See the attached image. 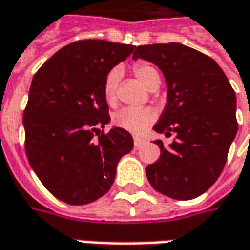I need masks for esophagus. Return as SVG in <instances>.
I'll list each match as a JSON object with an SVG mask.
<instances>
[{"instance_id": "34e87169", "label": "esophagus", "mask_w": 250, "mask_h": 250, "mask_svg": "<svg viewBox=\"0 0 250 250\" xmlns=\"http://www.w3.org/2000/svg\"><path fill=\"white\" fill-rule=\"evenodd\" d=\"M143 143H144V140H143V138H140V137H134V146H136V148H138V146H141V144H143Z\"/></svg>"}]
</instances>
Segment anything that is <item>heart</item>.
<instances>
[{
	"instance_id": "heart-1",
	"label": "heart",
	"mask_w": 250,
	"mask_h": 250,
	"mask_svg": "<svg viewBox=\"0 0 250 250\" xmlns=\"http://www.w3.org/2000/svg\"><path fill=\"white\" fill-rule=\"evenodd\" d=\"M134 74H136L137 80L141 82L143 85H146V88H149L152 85V82L157 78H159L157 70L148 64H136L134 65ZM122 77V71L119 67H114L107 72L106 78L104 82V95L106 102L113 106L117 99V83ZM157 119V113L154 109L151 107H125L119 110L113 116L114 125L123 128L125 131L138 134L141 131H144L148 125L154 123Z\"/></svg>"
}]
</instances>
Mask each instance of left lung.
<instances>
[{
  "label": "left lung",
  "mask_w": 250,
  "mask_h": 250,
  "mask_svg": "<svg viewBox=\"0 0 250 250\" xmlns=\"http://www.w3.org/2000/svg\"><path fill=\"white\" fill-rule=\"evenodd\" d=\"M133 59L162 71L167 106L154 130L167 137L176 133L169 146L155 141L161 155L146 167V178L170 199H196L221 175L238 131L232 86L211 57L180 43L138 46Z\"/></svg>",
  "instance_id": "1"
}]
</instances>
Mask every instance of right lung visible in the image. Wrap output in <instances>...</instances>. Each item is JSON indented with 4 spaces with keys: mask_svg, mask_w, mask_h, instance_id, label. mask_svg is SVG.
Wrapping results in <instances>:
<instances>
[{
    "mask_svg": "<svg viewBox=\"0 0 250 250\" xmlns=\"http://www.w3.org/2000/svg\"><path fill=\"white\" fill-rule=\"evenodd\" d=\"M136 46L107 40H78L59 50L35 74L23 113L25 151L50 193L71 206L106 194L120 158L134 141L110 122L104 82Z\"/></svg>",
    "mask_w": 250,
    "mask_h": 250,
    "instance_id": "add662e5",
    "label": "right lung"
}]
</instances>
